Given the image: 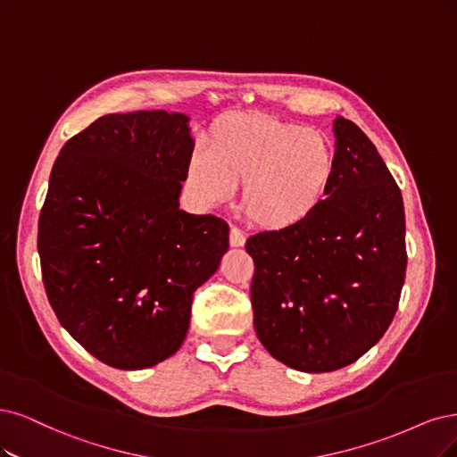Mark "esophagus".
Masks as SVG:
<instances>
[{"label":"esophagus","mask_w":457,"mask_h":457,"mask_svg":"<svg viewBox=\"0 0 457 457\" xmlns=\"http://www.w3.org/2000/svg\"><path fill=\"white\" fill-rule=\"evenodd\" d=\"M245 243H246V237L243 235V231L237 228H231L229 229V245L239 248V246H245Z\"/></svg>","instance_id":"obj_1"}]
</instances>
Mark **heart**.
<instances>
[{"instance_id": "1", "label": "heart", "mask_w": 457, "mask_h": 457, "mask_svg": "<svg viewBox=\"0 0 457 457\" xmlns=\"http://www.w3.org/2000/svg\"><path fill=\"white\" fill-rule=\"evenodd\" d=\"M335 148L326 133L265 114L233 116L218 126L211 150L197 148L188 184L205 205H222L243 184L252 224L286 229L309 218L329 192Z\"/></svg>"}]
</instances>
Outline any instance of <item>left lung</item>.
I'll list each match as a JSON object with an SVG mask.
<instances>
[{
  "mask_svg": "<svg viewBox=\"0 0 457 457\" xmlns=\"http://www.w3.org/2000/svg\"><path fill=\"white\" fill-rule=\"evenodd\" d=\"M335 177L297 226L246 241L260 343L284 365L329 373L360 360L390 328L407 271L404 207L377 146L333 120Z\"/></svg>",
  "mask_w": 457,
  "mask_h": 457,
  "instance_id": "obj_1",
  "label": "left lung"
}]
</instances>
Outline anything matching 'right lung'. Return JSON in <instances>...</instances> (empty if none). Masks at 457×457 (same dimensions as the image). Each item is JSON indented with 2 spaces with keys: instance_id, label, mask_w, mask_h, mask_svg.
Here are the masks:
<instances>
[{
  "instance_id": "right-lung-1",
  "label": "right lung",
  "mask_w": 457,
  "mask_h": 457,
  "mask_svg": "<svg viewBox=\"0 0 457 457\" xmlns=\"http://www.w3.org/2000/svg\"><path fill=\"white\" fill-rule=\"evenodd\" d=\"M190 116L105 114L60 150L39 216L50 307L94 358L137 370L182 346L194 292L220 267L229 228L179 207Z\"/></svg>"
}]
</instances>
